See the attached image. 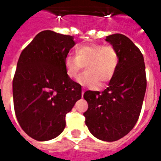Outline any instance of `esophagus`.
Instances as JSON below:
<instances>
[{
    "label": "esophagus",
    "mask_w": 161,
    "mask_h": 161,
    "mask_svg": "<svg viewBox=\"0 0 161 161\" xmlns=\"http://www.w3.org/2000/svg\"><path fill=\"white\" fill-rule=\"evenodd\" d=\"M84 90H83V91H82V97L84 96Z\"/></svg>",
    "instance_id": "1"
}]
</instances>
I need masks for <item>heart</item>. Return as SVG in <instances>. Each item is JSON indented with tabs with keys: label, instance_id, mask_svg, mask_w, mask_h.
I'll use <instances>...</instances> for the list:
<instances>
[{
	"label": "heart",
	"instance_id": "1",
	"mask_svg": "<svg viewBox=\"0 0 161 161\" xmlns=\"http://www.w3.org/2000/svg\"><path fill=\"white\" fill-rule=\"evenodd\" d=\"M120 57L118 51L111 45L88 44L78 46L75 50V57L64 58V68L68 77L77 79L84 67V72L78 78L79 84L96 89L99 82L107 84L114 78L118 70Z\"/></svg>",
	"mask_w": 161,
	"mask_h": 161
}]
</instances>
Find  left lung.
I'll use <instances>...</instances> for the list:
<instances>
[{
    "label": "left lung",
    "instance_id": "left-lung-1",
    "mask_svg": "<svg viewBox=\"0 0 161 161\" xmlns=\"http://www.w3.org/2000/svg\"><path fill=\"white\" fill-rule=\"evenodd\" d=\"M106 41L118 51L120 64L108 87L103 92L87 91L85 124L95 137L115 142L128 135L138 121L147 89L145 63L137 46L121 33Z\"/></svg>",
    "mask_w": 161,
    "mask_h": 161
}]
</instances>
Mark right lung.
<instances>
[{
	"instance_id": "1",
	"label": "right lung",
	"mask_w": 161,
	"mask_h": 161,
	"mask_svg": "<svg viewBox=\"0 0 161 161\" xmlns=\"http://www.w3.org/2000/svg\"><path fill=\"white\" fill-rule=\"evenodd\" d=\"M74 38L46 30L23 50L13 80L14 112L19 126L36 141L56 138L65 128V115L82 97L70 77L64 58Z\"/></svg>"
}]
</instances>
